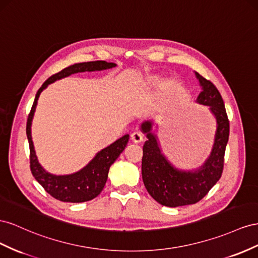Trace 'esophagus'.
Listing matches in <instances>:
<instances>
[{"mask_svg": "<svg viewBox=\"0 0 258 258\" xmlns=\"http://www.w3.org/2000/svg\"><path fill=\"white\" fill-rule=\"evenodd\" d=\"M131 139H132V141H133L135 144H139V143L144 142L143 135H142L141 133H138V132H134V133L131 135Z\"/></svg>", "mask_w": 258, "mask_h": 258, "instance_id": "obj_1", "label": "esophagus"}]
</instances>
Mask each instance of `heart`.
<instances>
[{
  "label": "heart",
  "instance_id": "1",
  "mask_svg": "<svg viewBox=\"0 0 258 258\" xmlns=\"http://www.w3.org/2000/svg\"><path fill=\"white\" fill-rule=\"evenodd\" d=\"M159 84V77L158 76H148L141 83V90L144 93H149L153 91Z\"/></svg>",
  "mask_w": 258,
  "mask_h": 258
}]
</instances>
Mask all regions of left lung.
I'll use <instances>...</instances> for the list:
<instances>
[{"mask_svg":"<svg viewBox=\"0 0 258 258\" xmlns=\"http://www.w3.org/2000/svg\"><path fill=\"white\" fill-rule=\"evenodd\" d=\"M202 88L196 102L208 106L216 120L214 144L208 159L195 170H180L173 165L162 152L158 136L152 132L153 122L145 121L141 130L147 141L143 148L142 175L144 185L158 203L168 208L195 204L212 189L223 173L224 156L229 138L224 100L216 86L195 71Z\"/></svg>","mask_w":258,"mask_h":258,"instance_id":"8db88e82","label":"left lung"}]
</instances>
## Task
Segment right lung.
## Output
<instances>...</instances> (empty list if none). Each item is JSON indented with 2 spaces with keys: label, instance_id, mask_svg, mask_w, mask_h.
<instances>
[{
  "label": "right lung",
  "instance_id": "obj_1",
  "mask_svg": "<svg viewBox=\"0 0 258 258\" xmlns=\"http://www.w3.org/2000/svg\"><path fill=\"white\" fill-rule=\"evenodd\" d=\"M115 66L116 63L107 62L104 60L80 62L69 66V67L62 69L60 72L48 78L35 95L33 106L31 108L30 114L28 116L26 128L29 147H30V168L36 181L45 189L47 194L57 199V200L70 203H81L96 198L106 185L110 166L113 164V162L119 158L120 154L125 149V147H126L130 135H124L110 146L106 147V148L101 149L91 160V162H88V164L76 173L69 175L50 174L39 163L31 136V124L40 94L50 83H54L57 80L67 78L79 72H92L111 69L114 68Z\"/></svg>",
  "mask_w": 258,
  "mask_h": 258
}]
</instances>
